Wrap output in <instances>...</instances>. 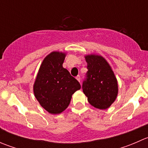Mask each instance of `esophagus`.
I'll return each instance as SVG.
<instances>
[{
  "label": "esophagus",
  "instance_id": "esophagus-1",
  "mask_svg": "<svg viewBox=\"0 0 148 148\" xmlns=\"http://www.w3.org/2000/svg\"><path fill=\"white\" fill-rule=\"evenodd\" d=\"M76 79H77L78 80V81L80 82V79H81V78H80V76L79 75L77 76V77H76Z\"/></svg>",
  "mask_w": 148,
  "mask_h": 148
}]
</instances>
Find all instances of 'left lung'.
<instances>
[{
  "mask_svg": "<svg viewBox=\"0 0 148 148\" xmlns=\"http://www.w3.org/2000/svg\"><path fill=\"white\" fill-rule=\"evenodd\" d=\"M87 72L82 84L83 92L91 105L106 110L114 102L118 94L117 81L107 61L99 55L85 56Z\"/></svg>",
  "mask_w": 148,
  "mask_h": 148,
  "instance_id": "left-lung-1",
  "label": "left lung"
}]
</instances>
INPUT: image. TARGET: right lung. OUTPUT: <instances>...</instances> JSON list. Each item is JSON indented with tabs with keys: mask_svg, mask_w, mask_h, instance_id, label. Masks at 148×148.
<instances>
[{
	"mask_svg": "<svg viewBox=\"0 0 148 148\" xmlns=\"http://www.w3.org/2000/svg\"><path fill=\"white\" fill-rule=\"evenodd\" d=\"M66 54L53 51L43 61L34 84L41 106L49 113L59 114L68 107L71 96L81 88L79 82L63 67Z\"/></svg>",
	"mask_w": 148,
	"mask_h": 148,
	"instance_id": "obj_1",
	"label": "right lung"
}]
</instances>
